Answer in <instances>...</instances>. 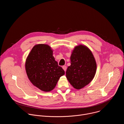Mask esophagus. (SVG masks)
<instances>
[{"label":"esophagus","mask_w":124,"mask_h":124,"mask_svg":"<svg viewBox=\"0 0 124 124\" xmlns=\"http://www.w3.org/2000/svg\"><path fill=\"white\" fill-rule=\"evenodd\" d=\"M62 68L63 69V70H65V72H66V70H67V66H63L62 67Z\"/></svg>","instance_id":"obj_1"}]
</instances>
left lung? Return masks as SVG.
I'll return each instance as SVG.
<instances>
[{
    "label": "left lung",
    "mask_w": 124,
    "mask_h": 124,
    "mask_svg": "<svg viewBox=\"0 0 124 124\" xmlns=\"http://www.w3.org/2000/svg\"><path fill=\"white\" fill-rule=\"evenodd\" d=\"M70 66L66 71V78L77 89H80L93 79L97 65L90 50L86 46H76L70 56Z\"/></svg>",
    "instance_id": "obj_1"
}]
</instances>
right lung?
<instances>
[{
	"instance_id": "1",
	"label": "right lung",
	"mask_w": 124,
	"mask_h": 124,
	"mask_svg": "<svg viewBox=\"0 0 124 124\" xmlns=\"http://www.w3.org/2000/svg\"><path fill=\"white\" fill-rule=\"evenodd\" d=\"M27 75L32 83L42 91L54 89L65 71L53 56L52 50L47 45L35 46L25 62Z\"/></svg>"
}]
</instances>
